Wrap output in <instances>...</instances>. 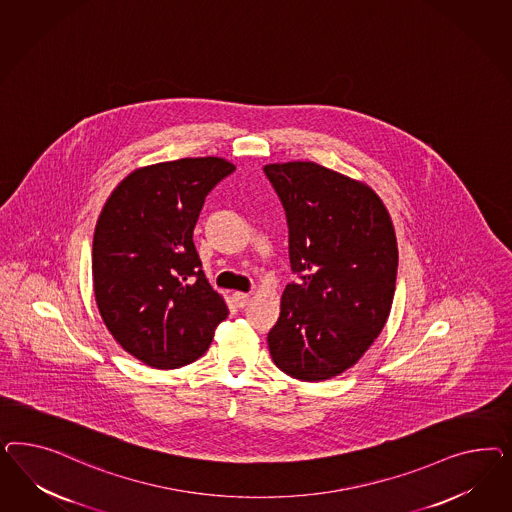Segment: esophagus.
Masks as SVG:
<instances>
[{
  "instance_id": "1",
  "label": "esophagus",
  "mask_w": 512,
  "mask_h": 512,
  "mask_svg": "<svg viewBox=\"0 0 512 512\" xmlns=\"http://www.w3.org/2000/svg\"><path fill=\"white\" fill-rule=\"evenodd\" d=\"M233 302L238 306V308H246L249 302L248 293H240V291H236L233 295Z\"/></svg>"
}]
</instances>
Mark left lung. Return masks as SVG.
<instances>
[{
    "instance_id": "left-lung-1",
    "label": "left lung",
    "mask_w": 512,
    "mask_h": 512,
    "mask_svg": "<svg viewBox=\"0 0 512 512\" xmlns=\"http://www.w3.org/2000/svg\"><path fill=\"white\" fill-rule=\"evenodd\" d=\"M283 204L296 281L281 296L268 349L281 372L325 381L355 366L392 308L398 246L372 187L311 161L266 165Z\"/></svg>"
}]
</instances>
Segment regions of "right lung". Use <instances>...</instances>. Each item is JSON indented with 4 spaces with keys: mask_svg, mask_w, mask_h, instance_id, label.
I'll use <instances>...</instances> for the list:
<instances>
[{
    "mask_svg": "<svg viewBox=\"0 0 512 512\" xmlns=\"http://www.w3.org/2000/svg\"><path fill=\"white\" fill-rule=\"evenodd\" d=\"M234 171L221 157H186L131 172L93 234V293L129 355L157 370L195 362L229 310L202 272L193 229L206 195Z\"/></svg>",
    "mask_w": 512,
    "mask_h": 512,
    "instance_id": "1",
    "label": "right lung"
}]
</instances>
